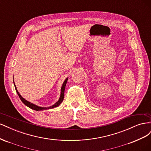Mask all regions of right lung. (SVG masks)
Instances as JSON below:
<instances>
[{
	"instance_id": "obj_1",
	"label": "right lung",
	"mask_w": 151,
	"mask_h": 151,
	"mask_svg": "<svg viewBox=\"0 0 151 151\" xmlns=\"http://www.w3.org/2000/svg\"><path fill=\"white\" fill-rule=\"evenodd\" d=\"M67 80H68V78H67L64 83H63V84H62V89H61V94H60V99H59L58 101H57L55 104L54 105H53L52 106H50L49 108H42V107H40V106H36V105L34 104H32L31 103H29V101H26V99H24L23 98H22L21 96L20 95V94L19 93V92H18L17 90V88L16 87L14 84V86H15V89H16V92L18 94V96H19V98L21 99V101L26 106H27L28 107H29V108L32 109H34V110H36V111H42V110H43V109H50V108H55V107H57L58 106H59L60 105V104L63 101V98H64V91H65V86H66V84H67Z\"/></svg>"
}]
</instances>
